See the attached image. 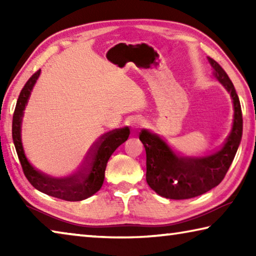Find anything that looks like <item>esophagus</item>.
<instances>
[{
  "label": "esophagus",
  "instance_id": "1",
  "mask_svg": "<svg viewBox=\"0 0 256 256\" xmlns=\"http://www.w3.org/2000/svg\"><path fill=\"white\" fill-rule=\"evenodd\" d=\"M144 120H136L133 122V128H141L142 126H144Z\"/></svg>",
  "mask_w": 256,
  "mask_h": 256
}]
</instances>
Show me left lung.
Instances as JSON below:
<instances>
[{
	"instance_id": "1",
	"label": "left lung",
	"mask_w": 256,
	"mask_h": 256,
	"mask_svg": "<svg viewBox=\"0 0 256 256\" xmlns=\"http://www.w3.org/2000/svg\"><path fill=\"white\" fill-rule=\"evenodd\" d=\"M216 79L230 94L234 102L232 132L222 149L204 157H180L162 138L146 130L140 132V140L146 154V183L159 196L184 200L204 194L222 183L230 167L242 140V118L240 98L224 68L208 58Z\"/></svg>"
}]
</instances>
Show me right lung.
I'll list each match as a JSON object with an SVG mask.
<instances>
[{"mask_svg": "<svg viewBox=\"0 0 256 256\" xmlns=\"http://www.w3.org/2000/svg\"><path fill=\"white\" fill-rule=\"evenodd\" d=\"M40 74V70L30 76L27 84L21 90L12 122V138L18 158L22 167L24 174L34 188L47 196L60 198L64 201H81L92 196L100 190L105 178L107 162L112 154L128 140L130 136L128 128H116L104 134L94 144L86 160L79 170L63 178H54L38 172L29 164L26 158L22 142H21V122L24 110L32 92L34 84Z\"/></svg>", "mask_w": 256, "mask_h": 256, "instance_id": "obj_1", "label": "right lung"}]
</instances>
